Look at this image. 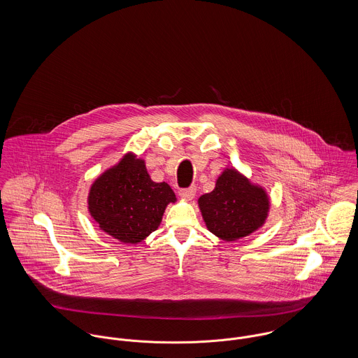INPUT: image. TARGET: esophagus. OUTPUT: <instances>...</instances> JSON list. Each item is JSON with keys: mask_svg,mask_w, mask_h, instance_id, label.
Listing matches in <instances>:
<instances>
[{"mask_svg": "<svg viewBox=\"0 0 358 358\" xmlns=\"http://www.w3.org/2000/svg\"><path fill=\"white\" fill-rule=\"evenodd\" d=\"M196 194V187H189V188H182L180 189V196L187 199V200H192Z\"/></svg>", "mask_w": 358, "mask_h": 358, "instance_id": "obj_1", "label": "esophagus"}]
</instances>
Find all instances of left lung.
Masks as SVG:
<instances>
[{"mask_svg":"<svg viewBox=\"0 0 358 358\" xmlns=\"http://www.w3.org/2000/svg\"><path fill=\"white\" fill-rule=\"evenodd\" d=\"M199 206L212 234L236 241L259 229L268 215L269 199L234 169H227L215 189L199 199Z\"/></svg>","mask_w":358,"mask_h":358,"instance_id":"left-lung-1","label":"left lung"}]
</instances>
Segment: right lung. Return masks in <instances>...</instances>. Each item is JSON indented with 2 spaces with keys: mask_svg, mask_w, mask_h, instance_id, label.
I'll list each match as a JSON object with an SVG mask.
<instances>
[{
  "mask_svg": "<svg viewBox=\"0 0 358 358\" xmlns=\"http://www.w3.org/2000/svg\"><path fill=\"white\" fill-rule=\"evenodd\" d=\"M170 201H176L173 189L154 182L145 162L131 154L99 177L89 193V210L100 229L126 243L155 231Z\"/></svg>",
  "mask_w": 358,
  "mask_h": 358,
  "instance_id": "add662e5",
  "label": "right lung"
}]
</instances>
